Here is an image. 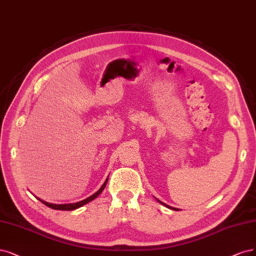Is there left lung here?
I'll use <instances>...</instances> for the list:
<instances>
[{"mask_svg": "<svg viewBox=\"0 0 256 256\" xmlns=\"http://www.w3.org/2000/svg\"><path fill=\"white\" fill-rule=\"evenodd\" d=\"M158 202H160V204H162L163 206H165L166 208H172V210H178V208H172V206H167V204H163V202H161L160 200H158Z\"/></svg>", "mask_w": 256, "mask_h": 256, "instance_id": "8db88e82", "label": "left lung"}]
</instances>
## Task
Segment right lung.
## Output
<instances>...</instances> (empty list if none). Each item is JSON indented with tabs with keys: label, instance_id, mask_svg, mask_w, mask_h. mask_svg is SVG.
Wrapping results in <instances>:
<instances>
[{
	"label": "right lung",
	"instance_id": "add662e5",
	"mask_svg": "<svg viewBox=\"0 0 256 256\" xmlns=\"http://www.w3.org/2000/svg\"><path fill=\"white\" fill-rule=\"evenodd\" d=\"M107 182H108V178L106 179V181H104V183L102 185V188L96 192L95 194H93L92 196H90V197H88L86 199H84V200H82V201H79V202H76V204H48V202H46V201H43V200H41L40 198H38L43 204H46V206H48V208H54V210H76V208H80V206H84V204H86L88 202H90V201H92L93 199H95L96 197H98L100 194L104 190V188H106V184H107Z\"/></svg>",
	"mask_w": 256,
	"mask_h": 256
}]
</instances>
